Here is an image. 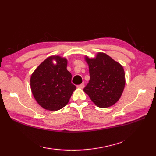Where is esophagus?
Here are the masks:
<instances>
[{
  "instance_id": "obj_1",
  "label": "esophagus",
  "mask_w": 156,
  "mask_h": 156,
  "mask_svg": "<svg viewBox=\"0 0 156 156\" xmlns=\"http://www.w3.org/2000/svg\"><path fill=\"white\" fill-rule=\"evenodd\" d=\"M77 87L79 88L83 89V88L84 87V84H79V85H78Z\"/></svg>"
}]
</instances>
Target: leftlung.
Masks as SVG:
<instances>
[{"mask_svg": "<svg viewBox=\"0 0 156 156\" xmlns=\"http://www.w3.org/2000/svg\"><path fill=\"white\" fill-rule=\"evenodd\" d=\"M85 60L88 64L90 79L84 92L98 107L113 105L119 100L125 87L122 66L103 53H98L92 58L86 56Z\"/></svg>", "mask_w": 156, "mask_h": 156, "instance_id": "obj_1", "label": "left lung"}]
</instances>
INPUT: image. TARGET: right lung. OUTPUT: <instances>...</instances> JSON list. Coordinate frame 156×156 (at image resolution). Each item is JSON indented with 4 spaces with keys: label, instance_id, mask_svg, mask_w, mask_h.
I'll return each mask as SVG.
<instances>
[{
    "label": "right lung",
    "instance_id": "right-lung-1",
    "mask_svg": "<svg viewBox=\"0 0 156 156\" xmlns=\"http://www.w3.org/2000/svg\"><path fill=\"white\" fill-rule=\"evenodd\" d=\"M55 60L56 64L52 62ZM68 60L58 55L41 62L30 77V88L37 103L48 111L61 109L68 104L76 87L67 70Z\"/></svg>",
    "mask_w": 156,
    "mask_h": 156
}]
</instances>
